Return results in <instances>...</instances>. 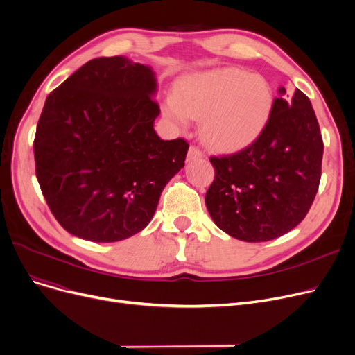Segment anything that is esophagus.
Masks as SVG:
<instances>
[{"label":"esophagus","mask_w":355,"mask_h":355,"mask_svg":"<svg viewBox=\"0 0 355 355\" xmlns=\"http://www.w3.org/2000/svg\"><path fill=\"white\" fill-rule=\"evenodd\" d=\"M204 154L201 149L197 146V145H191L190 149H189V155H187V159L189 161H193V159H198V158H202Z\"/></svg>","instance_id":"esophagus-1"}]
</instances>
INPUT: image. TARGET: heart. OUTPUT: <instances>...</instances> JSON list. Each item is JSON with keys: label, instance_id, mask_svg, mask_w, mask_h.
Masks as SVG:
<instances>
[{"label": "heart", "instance_id": "1", "mask_svg": "<svg viewBox=\"0 0 355 355\" xmlns=\"http://www.w3.org/2000/svg\"><path fill=\"white\" fill-rule=\"evenodd\" d=\"M273 106L268 82L252 73L227 69L182 82L177 98L164 103L166 116L184 125L202 121L204 141L218 149H237L262 132Z\"/></svg>", "mask_w": 355, "mask_h": 355}]
</instances>
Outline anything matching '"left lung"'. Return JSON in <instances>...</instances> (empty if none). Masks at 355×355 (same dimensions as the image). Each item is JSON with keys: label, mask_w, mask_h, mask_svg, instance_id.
I'll return each mask as SVG.
<instances>
[{"label": "left lung", "mask_w": 355, "mask_h": 355, "mask_svg": "<svg viewBox=\"0 0 355 355\" xmlns=\"http://www.w3.org/2000/svg\"><path fill=\"white\" fill-rule=\"evenodd\" d=\"M275 98L259 137L229 155L210 157L206 206L216 225L243 241H268L308 214L321 181L324 142L309 98Z\"/></svg>", "instance_id": "1"}]
</instances>
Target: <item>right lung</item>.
Wrapping results in <instances>:
<instances>
[{"label": "right lung", "mask_w": 355, "mask_h": 355, "mask_svg": "<svg viewBox=\"0 0 355 355\" xmlns=\"http://www.w3.org/2000/svg\"><path fill=\"white\" fill-rule=\"evenodd\" d=\"M155 89L151 69L114 55L87 62L47 96L34 137L35 175L69 233L110 243L151 221L190 146L157 135Z\"/></svg>", "instance_id": "right-lung-1"}]
</instances>
